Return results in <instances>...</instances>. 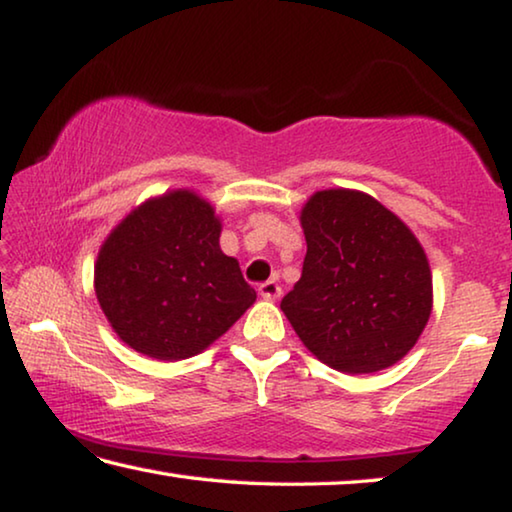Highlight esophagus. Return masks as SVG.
Here are the masks:
<instances>
[{
  "label": "esophagus",
  "mask_w": 512,
  "mask_h": 512,
  "mask_svg": "<svg viewBox=\"0 0 512 512\" xmlns=\"http://www.w3.org/2000/svg\"><path fill=\"white\" fill-rule=\"evenodd\" d=\"M258 295L263 297V300H267V302H274V300H279L281 297V286L277 281H265V283H261V286H258Z\"/></svg>",
  "instance_id": "obj_1"
}]
</instances>
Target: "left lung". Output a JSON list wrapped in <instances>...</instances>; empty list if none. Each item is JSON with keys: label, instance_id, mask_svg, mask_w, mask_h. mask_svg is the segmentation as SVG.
I'll list each match as a JSON object with an SVG mask.
<instances>
[{"label": "left lung", "instance_id": "8db88e82", "mask_svg": "<svg viewBox=\"0 0 512 512\" xmlns=\"http://www.w3.org/2000/svg\"><path fill=\"white\" fill-rule=\"evenodd\" d=\"M302 277L281 300L300 341L341 373H377L410 352L432 311L421 242L371 194L322 190L304 203Z\"/></svg>", "mask_w": 512, "mask_h": 512}]
</instances>
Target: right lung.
<instances>
[{
  "label": "right lung",
  "mask_w": 512,
  "mask_h": 512,
  "mask_svg": "<svg viewBox=\"0 0 512 512\" xmlns=\"http://www.w3.org/2000/svg\"><path fill=\"white\" fill-rule=\"evenodd\" d=\"M219 235L215 208L192 190L153 196L114 226L93 288L123 343L160 361L194 357L256 302Z\"/></svg>",
  "instance_id": "right-lung-1"
}]
</instances>
